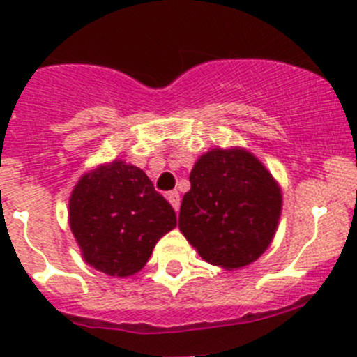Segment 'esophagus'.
Returning <instances> with one entry per match:
<instances>
[{"label":"esophagus","instance_id":"esophagus-1","mask_svg":"<svg viewBox=\"0 0 357 357\" xmlns=\"http://www.w3.org/2000/svg\"><path fill=\"white\" fill-rule=\"evenodd\" d=\"M167 200L171 202V206L174 207L176 213H178V211H179V193L178 192H169L167 193Z\"/></svg>","mask_w":357,"mask_h":357}]
</instances>
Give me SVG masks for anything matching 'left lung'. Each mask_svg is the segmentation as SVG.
<instances>
[{"instance_id": "left-lung-1", "label": "left lung", "mask_w": 357, "mask_h": 357, "mask_svg": "<svg viewBox=\"0 0 357 357\" xmlns=\"http://www.w3.org/2000/svg\"><path fill=\"white\" fill-rule=\"evenodd\" d=\"M179 230L200 258L225 271L256 261L271 245L282 192L271 171L244 148H213L190 172Z\"/></svg>"}]
</instances>
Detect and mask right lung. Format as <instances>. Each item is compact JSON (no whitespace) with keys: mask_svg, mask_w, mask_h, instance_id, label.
Listing matches in <instances>:
<instances>
[{"mask_svg":"<svg viewBox=\"0 0 357 357\" xmlns=\"http://www.w3.org/2000/svg\"><path fill=\"white\" fill-rule=\"evenodd\" d=\"M69 227L85 263L112 278H129L176 227V213L144 171L113 160L78 179L69 197Z\"/></svg>","mask_w":357,"mask_h":357,"instance_id":"1","label":"right lung"}]
</instances>
